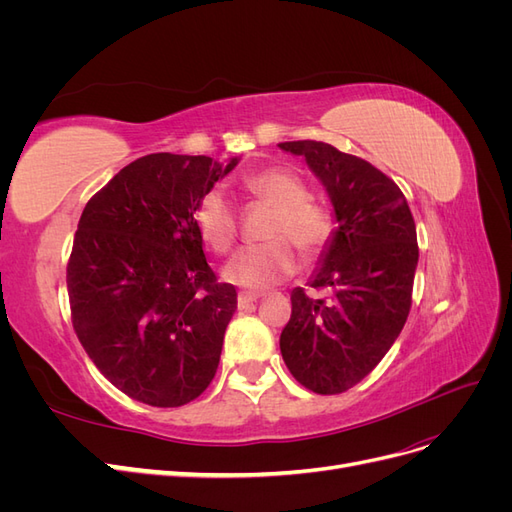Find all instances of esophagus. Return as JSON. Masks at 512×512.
I'll use <instances>...</instances> for the list:
<instances>
[{"label": "esophagus", "instance_id": "1", "mask_svg": "<svg viewBox=\"0 0 512 512\" xmlns=\"http://www.w3.org/2000/svg\"><path fill=\"white\" fill-rule=\"evenodd\" d=\"M260 297H262V294H258V292H239L237 305H239V309H247L250 305H254Z\"/></svg>", "mask_w": 512, "mask_h": 512}]
</instances>
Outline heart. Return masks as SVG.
<instances>
[{
  "label": "heart",
  "mask_w": 512,
  "mask_h": 512,
  "mask_svg": "<svg viewBox=\"0 0 512 512\" xmlns=\"http://www.w3.org/2000/svg\"><path fill=\"white\" fill-rule=\"evenodd\" d=\"M243 192L273 209L265 237L269 243L245 247L224 269V280L250 290L280 284L299 267L290 243L305 256L318 254L331 237V218L307 200L305 181L288 168H265L243 179ZM194 228L215 254H226L237 239L239 220L232 200L222 188H211L192 211Z\"/></svg>",
  "instance_id": "heart-1"
}]
</instances>
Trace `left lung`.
<instances>
[{"label": "left lung", "instance_id": "left-lung-1", "mask_svg": "<svg viewBox=\"0 0 512 512\" xmlns=\"http://www.w3.org/2000/svg\"><path fill=\"white\" fill-rule=\"evenodd\" d=\"M280 149L305 158L337 220L309 280L329 294L312 299L303 288L292 290L280 350L305 389L337 395L359 384L404 329L418 262L416 226L397 183L369 162L320 141Z\"/></svg>", "mask_w": 512, "mask_h": 512}]
</instances>
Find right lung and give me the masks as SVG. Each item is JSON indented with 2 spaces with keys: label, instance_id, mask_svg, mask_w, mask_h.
I'll return each mask as SVG.
<instances>
[{
  "label": "right lung",
  "instance_id": "obj_1",
  "mask_svg": "<svg viewBox=\"0 0 512 512\" xmlns=\"http://www.w3.org/2000/svg\"><path fill=\"white\" fill-rule=\"evenodd\" d=\"M239 164L151 153L89 198L68 262L72 327L100 374L156 408L211 384L237 290L207 265L192 211Z\"/></svg>",
  "mask_w": 512,
  "mask_h": 512
}]
</instances>
